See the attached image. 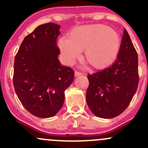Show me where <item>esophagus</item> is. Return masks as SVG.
Segmentation results:
<instances>
[{
    "label": "esophagus",
    "mask_w": 148,
    "mask_h": 148,
    "mask_svg": "<svg viewBox=\"0 0 148 148\" xmlns=\"http://www.w3.org/2000/svg\"><path fill=\"white\" fill-rule=\"evenodd\" d=\"M74 74H75V77H78V76L82 75V73L80 72V71H75Z\"/></svg>",
    "instance_id": "1"
}]
</instances>
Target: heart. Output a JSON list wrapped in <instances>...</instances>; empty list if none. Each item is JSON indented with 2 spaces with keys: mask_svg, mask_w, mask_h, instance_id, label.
<instances>
[{
  "mask_svg": "<svg viewBox=\"0 0 148 148\" xmlns=\"http://www.w3.org/2000/svg\"><path fill=\"white\" fill-rule=\"evenodd\" d=\"M64 60L71 64L84 50L87 62L95 68H103L116 58L120 38L114 29L103 24L84 26L74 29L69 38L63 37L58 42Z\"/></svg>",
  "mask_w": 148,
  "mask_h": 148,
  "instance_id": "obj_1",
  "label": "heart"
}]
</instances>
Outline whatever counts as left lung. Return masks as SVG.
I'll use <instances>...</instances> for the list:
<instances>
[{"instance_id":"left-lung-1","label":"left lung","mask_w":148,"mask_h":148,"mask_svg":"<svg viewBox=\"0 0 148 148\" xmlns=\"http://www.w3.org/2000/svg\"><path fill=\"white\" fill-rule=\"evenodd\" d=\"M87 105L97 116L111 119L120 115L132 100L139 84L138 56L124 29L119 52L114 64L87 74Z\"/></svg>"}]
</instances>
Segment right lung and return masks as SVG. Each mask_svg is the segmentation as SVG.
I'll use <instances>...</instances> for the list:
<instances>
[{
	"label": "right lung",
	"instance_id": "obj_1",
	"mask_svg": "<svg viewBox=\"0 0 148 148\" xmlns=\"http://www.w3.org/2000/svg\"><path fill=\"white\" fill-rule=\"evenodd\" d=\"M60 26L47 23L26 36L15 56L14 90L22 106L40 118L53 116L64 102L74 71L61 65L56 45Z\"/></svg>",
	"mask_w": 148,
	"mask_h": 148
}]
</instances>
